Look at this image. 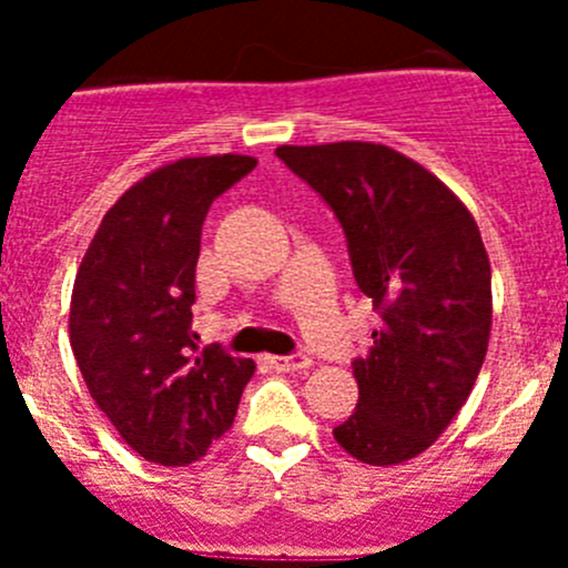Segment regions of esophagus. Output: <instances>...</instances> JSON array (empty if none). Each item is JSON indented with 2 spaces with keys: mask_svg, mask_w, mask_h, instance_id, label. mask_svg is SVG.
<instances>
[{
  "mask_svg": "<svg viewBox=\"0 0 568 568\" xmlns=\"http://www.w3.org/2000/svg\"><path fill=\"white\" fill-rule=\"evenodd\" d=\"M264 364L275 369V373H301V369H310L313 361L307 355H267Z\"/></svg>",
  "mask_w": 568,
  "mask_h": 568,
  "instance_id": "1",
  "label": "esophagus"
}]
</instances>
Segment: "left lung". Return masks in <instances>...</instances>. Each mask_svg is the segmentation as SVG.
<instances>
[{"label": "left lung", "mask_w": 568, "mask_h": 568, "mask_svg": "<svg viewBox=\"0 0 568 568\" xmlns=\"http://www.w3.org/2000/svg\"><path fill=\"white\" fill-rule=\"evenodd\" d=\"M338 215L361 293L384 324L353 361L358 409L333 435L369 466L426 453L469 398L491 333V270L453 190L386 144H281Z\"/></svg>", "instance_id": "1"}]
</instances>
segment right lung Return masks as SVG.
<instances>
[{"label":"right lung","mask_w":568,"mask_h":568,"mask_svg":"<svg viewBox=\"0 0 568 568\" xmlns=\"http://www.w3.org/2000/svg\"><path fill=\"white\" fill-rule=\"evenodd\" d=\"M253 155H187L124 190L104 213L70 295V346L90 398L133 453L187 466L233 426L253 358L193 333L195 264L213 199Z\"/></svg>","instance_id":"obj_1"}]
</instances>
